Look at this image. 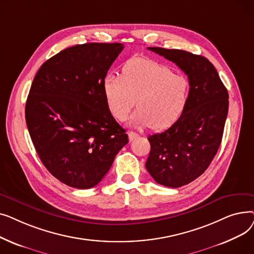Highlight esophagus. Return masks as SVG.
Wrapping results in <instances>:
<instances>
[{"mask_svg": "<svg viewBox=\"0 0 254 254\" xmlns=\"http://www.w3.org/2000/svg\"><path fill=\"white\" fill-rule=\"evenodd\" d=\"M127 135H128V139H129V141H134L136 138H138V137H139V134H138V132H135V131H129Z\"/></svg>", "mask_w": 254, "mask_h": 254, "instance_id": "esophagus-1", "label": "esophagus"}]
</instances>
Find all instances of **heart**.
<instances>
[{
  "label": "heart",
  "mask_w": 254,
  "mask_h": 254,
  "mask_svg": "<svg viewBox=\"0 0 254 254\" xmlns=\"http://www.w3.org/2000/svg\"><path fill=\"white\" fill-rule=\"evenodd\" d=\"M104 96L113 116L123 122L135 101L138 109L128 120L131 127H168L182 113L189 98V81L168 65L137 59L125 65L122 77L107 75Z\"/></svg>",
  "instance_id": "1"
}]
</instances>
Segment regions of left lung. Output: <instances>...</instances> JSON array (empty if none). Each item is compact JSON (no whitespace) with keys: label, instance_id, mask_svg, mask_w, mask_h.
I'll use <instances>...</instances> for the list:
<instances>
[{"label":"left lung","instance_id":"left-lung-1","mask_svg":"<svg viewBox=\"0 0 254 254\" xmlns=\"http://www.w3.org/2000/svg\"><path fill=\"white\" fill-rule=\"evenodd\" d=\"M175 63L188 75L189 98L171 127L148 137L145 166L151 177L168 188H180L201 176L221 143L229 111V92L206 58L179 49L148 47Z\"/></svg>","mask_w":254,"mask_h":254}]
</instances>
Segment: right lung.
Masks as SVG:
<instances>
[{"label": "right lung", "instance_id": "obj_1", "mask_svg": "<svg viewBox=\"0 0 254 254\" xmlns=\"http://www.w3.org/2000/svg\"><path fill=\"white\" fill-rule=\"evenodd\" d=\"M123 49L120 43L75 45L46 61L34 78L25 104L31 139L50 174L71 188L96 186L128 143L103 90Z\"/></svg>", "mask_w": 254, "mask_h": 254}]
</instances>
